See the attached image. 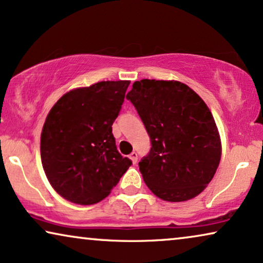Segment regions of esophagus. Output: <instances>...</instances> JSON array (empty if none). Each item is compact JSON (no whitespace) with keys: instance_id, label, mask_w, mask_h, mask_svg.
Here are the masks:
<instances>
[{"instance_id":"1","label":"esophagus","mask_w":263,"mask_h":263,"mask_svg":"<svg viewBox=\"0 0 263 263\" xmlns=\"http://www.w3.org/2000/svg\"><path fill=\"white\" fill-rule=\"evenodd\" d=\"M129 158H130V160L133 161V164H136L138 163V153L136 152H132L130 156H129Z\"/></svg>"}]
</instances>
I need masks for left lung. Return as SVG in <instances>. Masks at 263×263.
I'll list each match as a JSON object with an SVG mask.
<instances>
[{
	"label": "left lung",
	"mask_w": 263,
	"mask_h": 263,
	"mask_svg": "<svg viewBox=\"0 0 263 263\" xmlns=\"http://www.w3.org/2000/svg\"><path fill=\"white\" fill-rule=\"evenodd\" d=\"M148 133V154L139 163L151 192L181 202L206 188L219 166L221 143L206 103L179 81H135L127 95Z\"/></svg>",
	"instance_id": "1"
}]
</instances>
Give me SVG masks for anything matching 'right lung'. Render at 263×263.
I'll use <instances>...</instances> for the list:
<instances>
[{
	"mask_svg": "<svg viewBox=\"0 0 263 263\" xmlns=\"http://www.w3.org/2000/svg\"><path fill=\"white\" fill-rule=\"evenodd\" d=\"M130 81H102L57 100L41 136L46 177L64 199L93 204L109 195L132 160L117 151L112 124Z\"/></svg>",
	"mask_w": 263,
	"mask_h": 263,
	"instance_id": "right-lung-1",
	"label": "right lung"
}]
</instances>
